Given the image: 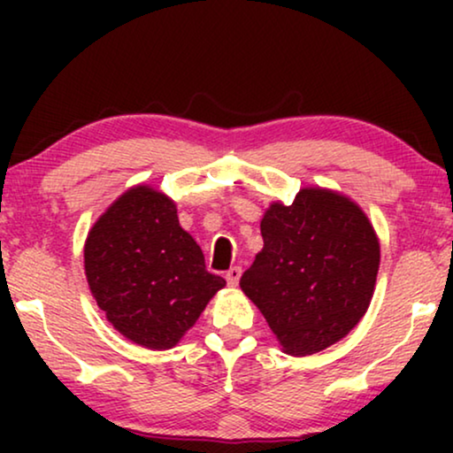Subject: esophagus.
Returning a JSON list of instances; mask_svg holds the SVG:
<instances>
[{
  "label": "esophagus",
  "mask_w": 453,
  "mask_h": 453,
  "mask_svg": "<svg viewBox=\"0 0 453 453\" xmlns=\"http://www.w3.org/2000/svg\"><path fill=\"white\" fill-rule=\"evenodd\" d=\"M239 278H241V268H239V265H233V268L226 272V282H228V287H237Z\"/></svg>",
  "instance_id": "obj_1"
}]
</instances>
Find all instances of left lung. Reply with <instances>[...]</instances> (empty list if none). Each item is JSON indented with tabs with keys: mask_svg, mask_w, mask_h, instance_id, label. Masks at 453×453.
I'll use <instances>...</instances> for the list:
<instances>
[{
	"mask_svg": "<svg viewBox=\"0 0 453 453\" xmlns=\"http://www.w3.org/2000/svg\"><path fill=\"white\" fill-rule=\"evenodd\" d=\"M262 251L241 276L287 355L307 357L342 340L367 313L380 239L367 214L340 191L303 188L272 202L259 222Z\"/></svg>",
	"mask_w": 453,
	"mask_h": 453,
	"instance_id": "obj_1",
	"label": "left lung"
}]
</instances>
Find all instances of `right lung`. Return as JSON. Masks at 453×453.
Returning <instances> with one entry per match:
<instances>
[{"label": "right lung", "mask_w": 453, "mask_h": 453, "mask_svg": "<svg viewBox=\"0 0 453 453\" xmlns=\"http://www.w3.org/2000/svg\"><path fill=\"white\" fill-rule=\"evenodd\" d=\"M84 272L109 324L150 350L173 349L226 284L206 270L177 203L150 185L123 191L98 216L84 243Z\"/></svg>", "instance_id": "add662e5"}]
</instances>
